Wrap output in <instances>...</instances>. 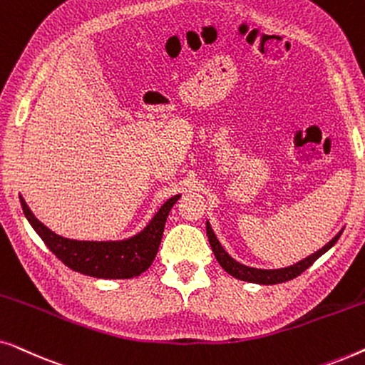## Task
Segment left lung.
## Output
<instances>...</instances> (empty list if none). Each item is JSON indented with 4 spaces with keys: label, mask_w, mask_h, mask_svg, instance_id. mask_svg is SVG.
<instances>
[{
    "label": "left lung",
    "mask_w": 365,
    "mask_h": 365,
    "mask_svg": "<svg viewBox=\"0 0 365 365\" xmlns=\"http://www.w3.org/2000/svg\"><path fill=\"white\" fill-rule=\"evenodd\" d=\"M206 231H207L209 244H211L214 256H216L217 262L221 264V267L224 269V271H226L227 274H231V276H234L236 279H241V281L256 282V284H281V282L291 281V279L301 276L306 269L311 267L324 252H327L329 249H331L334 244L337 242V239L341 237V234H342V232H339L337 236L334 237L331 242H327L322 249H319V251L314 252L312 256H309L307 259H304V261H301V262L294 264V266H291V267L272 269V271H267V269H254V267H247V266H242V264L236 262L226 251H224L221 244H219V241L216 239V234L212 232L209 222H206Z\"/></svg>",
    "instance_id": "1"
}]
</instances>
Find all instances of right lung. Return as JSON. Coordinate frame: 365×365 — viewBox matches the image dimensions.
<instances>
[{"label":"right lung","instance_id":"1","mask_svg":"<svg viewBox=\"0 0 365 365\" xmlns=\"http://www.w3.org/2000/svg\"><path fill=\"white\" fill-rule=\"evenodd\" d=\"M178 199L179 196L168 199L149 226L138 236L118 242H91L73 241L49 231L41 221L34 217L28 204L19 196L24 216L49 247V251L73 271L101 279L136 277L151 266L161 244L168 214Z\"/></svg>","mask_w":365,"mask_h":365}]
</instances>
